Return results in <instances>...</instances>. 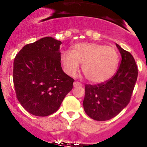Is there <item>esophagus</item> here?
<instances>
[{"label":"esophagus","instance_id":"34e87169","mask_svg":"<svg viewBox=\"0 0 147 147\" xmlns=\"http://www.w3.org/2000/svg\"><path fill=\"white\" fill-rule=\"evenodd\" d=\"M79 86H82V84L79 83V82H74V87H79Z\"/></svg>","mask_w":147,"mask_h":147}]
</instances>
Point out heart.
Masks as SVG:
<instances>
[{
	"label": "heart",
	"mask_w": 147,
	"mask_h": 147,
	"mask_svg": "<svg viewBox=\"0 0 147 147\" xmlns=\"http://www.w3.org/2000/svg\"><path fill=\"white\" fill-rule=\"evenodd\" d=\"M60 61L69 76H74L82 64L85 79L92 83H100L114 75L119 63V55L114 47L84 42L75 44L71 52H62Z\"/></svg>",
	"instance_id": "heart-1"
}]
</instances>
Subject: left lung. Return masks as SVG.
Returning <instances> with one entry per match:
<instances>
[{"mask_svg": "<svg viewBox=\"0 0 147 147\" xmlns=\"http://www.w3.org/2000/svg\"><path fill=\"white\" fill-rule=\"evenodd\" d=\"M121 54L115 74L100 84H86L83 106L90 118L106 121L117 115L131 99L138 77V67L133 55L116 44Z\"/></svg>", "mask_w": 147, "mask_h": 147, "instance_id": "obj_1", "label": "left lung"}]
</instances>
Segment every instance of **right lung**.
<instances>
[{
    "mask_svg": "<svg viewBox=\"0 0 147 147\" xmlns=\"http://www.w3.org/2000/svg\"><path fill=\"white\" fill-rule=\"evenodd\" d=\"M60 41L42 38L17 54L13 82L20 104L30 114L47 117L58 110L74 79L65 74L60 63Z\"/></svg>",
    "mask_w": 147,
    "mask_h": 147,
    "instance_id": "add662e5",
    "label": "right lung"
}]
</instances>
